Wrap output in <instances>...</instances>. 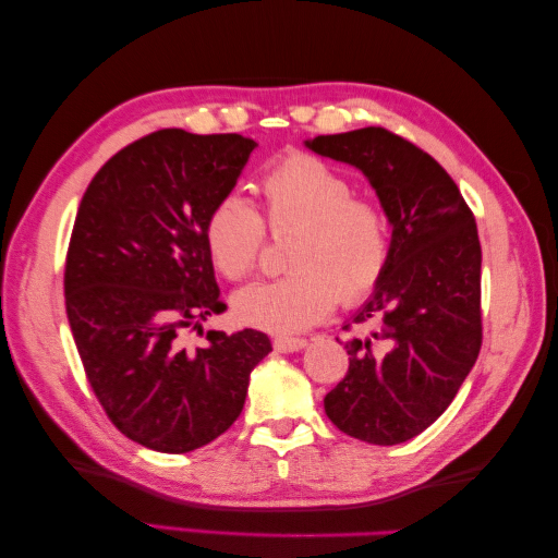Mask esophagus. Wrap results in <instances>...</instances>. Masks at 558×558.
Returning a JSON list of instances; mask_svg holds the SVG:
<instances>
[{"mask_svg": "<svg viewBox=\"0 0 558 558\" xmlns=\"http://www.w3.org/2000/svg\"><path fill=\"white\" fill-rule=\"evenodd\" d=\"M306 345V339H289V336H277L274 339V351L279 353H294L301 351Z\"/></svg>", "mask_w": 558, "mask_h": 558, "instance_id": "obj_1", "label": "esophagus"}]
</instances>
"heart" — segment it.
I'll list each match as a JSON object with an SVG mask.
<instances>
[{
	"instance_id": "1",
	"label": "heart",
	"mask_w": 558,
	"mask_h": 558,
	"mask_svg": "<svg viewBox=\"0 0 558 558\" xmlns=\"http://www.w3.org/2000/svg\"><path fill=\"white\" fill-rule=\"evenodd\" d=\"M259 190L269 230L294 232L287 246L291 271L236 291V322L269 333H299L331 314L339 299L351 306L376 291L390 259L386 209L355 197L349 178L304 153L274 166ZM205 244L222 277H246L264 246L257 207L236 193L225 195L207 217Z\"/></svg>"
}]
</instances>
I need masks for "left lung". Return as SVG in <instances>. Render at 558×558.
<instances>
[{
  "label": "left lung",
  "instance_id": "left-lung-1",
  "mask_svg": "<svg viewBox=\"0 0 558 558\" xmlns=\"http://www.w3.org/2000/svg\"><path fill=\"white\" fill-rule=\"evenodd\" d=\"M304 145L359 168L392 227L388 269L353 316L371 333L345 341L349 373L324 410L355 440L408 442L445 413L480 355L477 225L440 162L386 128Z\"/></svg>",
  "mask_w": 558,
  "mask_h": 558
}]
</instances>
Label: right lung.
Listing matches in <instances>:
<instances>
[{
    "label": "right lung",
    "instance_id": "right-lung-1",
    "mask_svg": "<svg viewBox=\"0 0 558 558\" xmlns=\"http://www.w3.org/2000/svg\"><path fill=\"white\" fill-rule=\"evenodd\" d=\"M257 143L180 128L125 145L90 180L73 222L63 294L90 388L111 423L155 452L213 442L240 417L267 333L203 331L222 314L205 244ZM193 330L206 345L190 347Z\"/></svg>",
    "mask_w": 558,
    "mask_h": 558
}]
</instances>
